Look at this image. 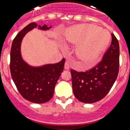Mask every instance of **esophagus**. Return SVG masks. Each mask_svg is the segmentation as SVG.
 <instances>
[{"label": "esophagus", "instance_id": "obj_1", "mask_svg": "<svg viewBox=\"0 0 130 130\" xmlns=\"http://www.w3.org/2000/svg\"><path fill=\"white\" fill-rule=\"evenodd\" d=\"M71 67V64L70 62L69 61H66L65 62V64H64V68L66 69V70H70Z\"/></svg>", "mask_w": 130, "mask_h": 130}]
</instances>
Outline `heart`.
<instances>
[{"mask_svg":"<svg viewBox=\"0 0 130 130\" xmlns=\"http://www.w3.org/2000/svg\"><path fill=\"white\" fill-rule=\"evenodd\" d=\"M66 42L77 45L75 55L85 67L94 64L110 41L109 33L92 24H82L69 28L65 33Z\"/></svg>","mask_w":130,"mask_h":130,"instance_id":"1","label":"heart"}]
</instances>
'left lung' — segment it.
<instances>
[{"label": "left lung", "mask_w": 130, "mask_h": 130, "mask_svg": "<svg viewBox=\"0 0 130 130\" xmlns=\"http://www.w3.org/2000/svg\"><path fill=\"white\" fill-rule=\"evenodd\" d=\"M111 36V45L96 66L85 72L71 70L73 94L83 103L92 104L103 99L117 79L120 49L115 36Z\"/></svg>", "instance_id": "1"}]
</instances>
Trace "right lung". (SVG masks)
Listing matches in <instances>:
<instances>
[{
  "label": "right lung",
  "instance_id": "right-lung-1",
  "mask_svg": "<svg viewBox=\"0 0 130 130\" xmlns=\"http://www.w3.org/2000/svg\"><path fill=\"white\" fill-rule=\"evenodd\" d=\"M38 26L36 23H31L16 36L11 45L10 68L11 77L21 95L30 102L43 104L53 96L56 83L64 70L65 58L41 67H32L24 62L20 51L21 41L25 34ZM50 28L46 25L38 26L42 30Z\"/></svg>",
  "mask_w": 130,
  "mask_h": 130
}]
</instances>
